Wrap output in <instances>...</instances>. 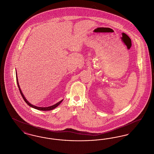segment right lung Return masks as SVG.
<instances>
[{
	"label": "right lung",
	"mask_w": 154,
	"mask_h": 154,
	"mask_svg": "<svg viewBox=\"0 0 154 154\" xmlns=\"http://www.w3.org/2000/svg\"><path fill=\"white\" fill-rule=\"evenodd\" d=\"M16 79H17V82L18 87L19 90H20V93H21V95H22L23 100H25V102L26 103V104H27L28 105H29L30 107H32V108H34V109H37V110H42V111H49V110H53V109H54L55 108H56L57 107H58L59 105L61 103V102L63 101V99H62V100H61L60 101H59V102L57 103H56V104H54V105H52V106H49V107H37V106H34V105L30 104V103L27 100V99L25 97L23 94H22V91H21V88H20V85H19V82H18V77H17V72H16Z\"/></svg>",
	"instance_id": "obj_1"
}]
</instances>
